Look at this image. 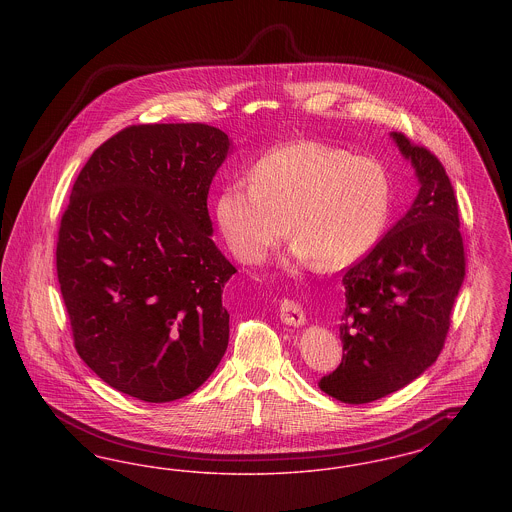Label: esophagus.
<instances>
[{
	"instance_id": "esophagus-1",
	"label": "esophagus",
	"mask_w": 512,
	"mask_h": 512,
	"mask_svg": "<svg viewBox=\"0 0 512 512\" xmlns=\"http://www.w3.org/2000/svg\"><path fill=\"white\" fill-rule=\"evenodd\" d=\"M280 318L288 326H301V324H305V311L297 301L284 299L280 303Z\"/></svg>"
}]
</instances>
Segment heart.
<instances>
[{"label": "heart", "mask_w": 512, "mask_h": 512, "mask_svg": "<svg viewBox=\"0 0 512 512\" xmlns=\"http://www.w3.org/2000/svg\"><path fill=\"white\" fill-rule=\"evenodd\" d=\"M390 215V178L370 157L293 142L249 171V184H226L215 201L224 242L244 263H261L295 234L292 257L322 270L357 265L378 244Z\"/></svg>", "instance_id": "b5f03b06"}]
</instances>
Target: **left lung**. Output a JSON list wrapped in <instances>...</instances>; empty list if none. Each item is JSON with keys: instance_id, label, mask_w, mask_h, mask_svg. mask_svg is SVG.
Here are the masks:
<instances>
[{"instance_id": "1", "label": "left lung", "mask_w": 512, "mask_h": 512, "mask_svg": "<svg viewBox=\"0 0 512 512\" xmlns=\"http://www.w3.org/2000/svg\"><path fill=\"white\" fill-rule=\"evenodd\" d=\"M390 138L420 188L405 217L341 280L345 353L318 388L349 405L401 390L436 363L464 280L459 207L449 176L428 149L399 132Z\"/></svg>"}]
</instances>
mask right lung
Listing matches in <instances>:
<instances>
[{
    "label": "right lung",
    "instance_id": "obj_1",
    "mask_svg": "<svg viewBox=\"0 0 512 512\" xmlns=\"http://www.w3.org/2000/svg\"><path fill=\"white\" fill-rule=\"evenodd\" d=\"M207 124H138L78 174L57 278L80 359L146 403L197 390L228 347L222 290L236 267L213 242L207 195L232 153Z\"/></svg>",
    "mask_w": 512,
    "mask_h": 512
}]
</instances>
